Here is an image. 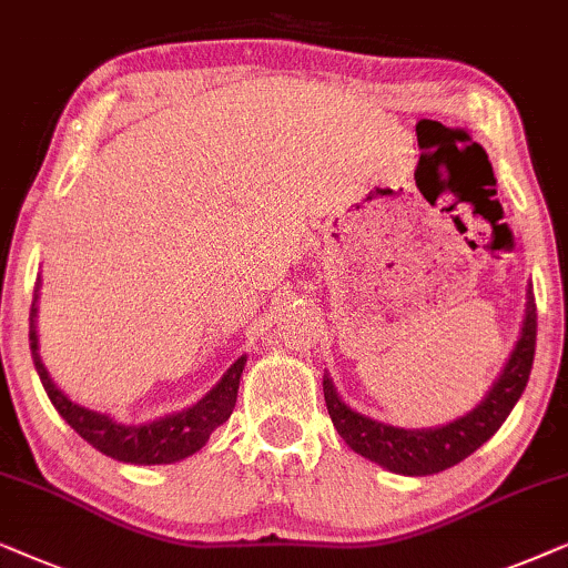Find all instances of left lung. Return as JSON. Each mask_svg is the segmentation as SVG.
I'll use <instances>...</instances> for the list:
<instances>
[{"label": "left lung", "instance_id": "8db88e82", "mask_svg": "<svg viewBox=\"0 0 568 568\" xmlns=\"http://www.w3.org/2000/svg\"><path fill=\"white\" fill-rule=\"evenodd\" d=\"M535 337H538V306H535L532 291H527L521 335L514 345L509 361H506L501 376L494 382V387L488 389V395L483 397V403L475 410L442 428H397L382 420L366 418V415L355 413L351 405L343 403L327 374H324L322 382L324 403H327L329 418L335 423L337 434L361 457L399 475L442 473L470 457L509 418L511 407L517 405V399L527 387V379H530Z\"/></svg>", "mask_w": 568, "mask_h": 568}]
</instances>
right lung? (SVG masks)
<instances>
[{
  "label": "right lung",
  "mask_w": 568,
  "mask_h": 568,
  "mask_svg": "<svg viewBox=\"0 0 568 568\" xmlns=\"http://www.w3.org/2000/svg\"><path fill=\"white\" fill-rule=\"evenodd\" d=\"M30 353H33L36 372L41 376L43 389H47L57 413L85 438L90 447L103 452L105 457L132 465H171L205 447L210 434L231 418L233 407H236L241 372L246 366V355H241L229 372L223 374V379L200 403L186 407V410L165 415V418L145 423V426H124V423L113 420L111 415L88 410V407L72 403L51 382L47 366H43L41 355H38L36 301L33 308H30Z\"/></svg>",
  "instance_id": "right-lung-1"
}]
</instances>
